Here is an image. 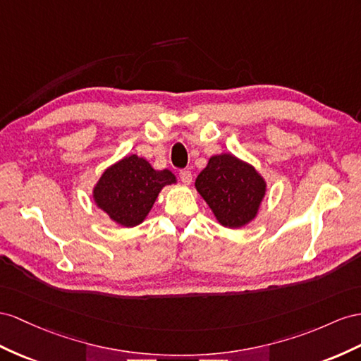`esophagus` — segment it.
Instances as JSON below:
<instances>
[{"label": "esophagus", "mask_w": 361, "mask_h": 361, "mask_svg": "<svg viewBox=\"0 0 361 361\" xmlns=\"http://www.w3.org/2000/svg\"><path fill=\"white\" fill-rule=\"evenodd\" d=\"M180 180L183 181V184H190V181H192V173H190V171H180Z\"/></svg>", "instance_id": "34e87169"}]
</instances>
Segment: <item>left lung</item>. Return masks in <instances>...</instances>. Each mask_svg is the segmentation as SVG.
Here are the masks:
<instances>
[{"instance_id": "8db88e82", "label": "left lung", "mask_w": 361, "mask_h": 361, "mask_svg": "<svg viewBox=\"0 0 361 361\" xmlns=\"http://www.w3.org/2000/svg\"><path fill=\"white\" fill-rule=\"evenodd\" d=\"M195 188L221 226L239 228L256 218L267 184L252 164L232 154H219L210 157Z\"/></svg>"}]
</instances>
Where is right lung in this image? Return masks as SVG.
I'll list each match as a JSON object with an SVG mask.
<instances>
[{
  "label": "right lung",
  "mask_w": 361,
  "mask_h": 361,
  "mask_svg": "<svg viewBox=\"0 0 361 361\" xmlns=\"http://www.w3.org/2000/svg\"><path fill=\"white\" fill-rule=\"evenodd\" d=\"M173 183L177 178L171 171H155L149 161L133 154L102 173L92 198L114 223L134 227L143 223L160 190Z\"/></svg>",
  "instance_id": "right-lung-1"
}]
</instances>
